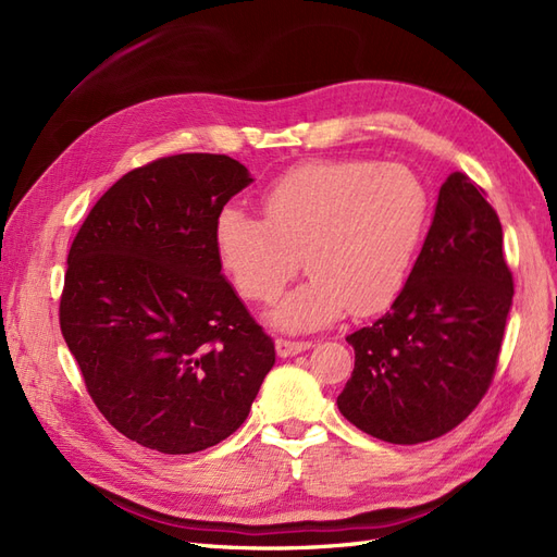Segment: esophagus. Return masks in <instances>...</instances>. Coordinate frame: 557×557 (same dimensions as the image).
<instances>
[{
    "label": "esophagus",
    "mask_w": 557,
    "mask_h": 557,
    "mask_svg": "<svg viewBox=\"0 0 557 557\" xmlns=\"http://www.w3.org/2000/svg\"><path fill=\"white\" fill-rule=\"evenodd\" d=\"M311 348V342H299V339H285V336H281V339H276V352L281 358H290V356H297V352L301 350H309Z\"/></svg>",
    "instance_id": "1"
}]
</instances>
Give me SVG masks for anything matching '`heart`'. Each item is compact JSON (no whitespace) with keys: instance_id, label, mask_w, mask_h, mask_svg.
<instances>
[{"instance_id":"obj_1","label":"heart","mask_w":557,"mask_h":557,"mask_svg":"<svg viewBox=\"0 0 557 557\" xmlns=\"http://www.w3.org/2000/svg\"><path fill=\"white\" fill-rule=\"evenodd\" d=\"M264 221L239 207L215 218L213 244L242 297L272 305L301 267L311 276L285 297L274 323L313 330L348 309H387L409 281L430 195L409 166L313 160L281 174L262 195Z\"/></svg>"}]
</instances>
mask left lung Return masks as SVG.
Here are the masks:
<instances>
[{
  "label": "left lung",
  "instance_id": "obj_1",
  "mask_svg": "<svg viewBox=\"0 0 557 557\" xmlns=\"http://www.w3.org/2000/svg\"><path fill=\"white\" fill-rule=\"evenodd\" d=\"M485 190L453 172L401 295L346 336L356 369L336 397L358 430L391 444L458 428L493 383L513 299L502 223Z\"/></svg>",
  "mask_w": 557,
  "mask_h": 557
}]
</instances>
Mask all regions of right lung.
<instances>
[{
	"instance_id": "right-lung-1",
	"label": "right lung",
	"mask_w": 557,
	"mask_h": 557,
	"mask_svg": "<svg viewBox=\"0 0 557 557\" xmlns=\"http://www.w3.org/2000/svg\"><path fill=\"white\" fill-rule=\"evenodd\" d=\"M252 178L227 156H166L97 199L66 256L60 330L127 440L170 455L221 444L276 350L221 274L215 218Z\"/></svg>"
}]
</instances>
